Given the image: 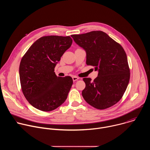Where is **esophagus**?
Here are the masks:
<instances>
[{
	"label": "esophagus",
	"instance_id": "obj_1",
	"mask_svg": "<svg viewBox=\"0 0 150 150\" xmlns=\"http://www.w3.org/2000/svg\"><path fill=\"white\" fill-rule=\"evenodd\" d=\"M79 78H78V77H77L76 76H74L73 77H72V79H73V81H77L78 79H79Z\"/></svg>",
	"mask_w": 150,
	"mask_h": 150
}]
</instances>
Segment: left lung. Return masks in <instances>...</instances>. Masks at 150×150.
<instances>
[{
  "label": "left lung",
  "mask_w": 150,
  "mask_h": 150,
  "mask_svg": "<svg viewBox=\"0 0 150 150\" xmlns=\"http://www.w3.org/2000/svg\"><path fill=\"white\" fill-rule=\"evenodd\" d=\"M71 37L86 51L87 65L98 71V76L92 82L90 78H83V98L96 109L110 108L122 98L129 82L130 69L123 48L101 31Z\"/></svg>",
  "instance_id": "8db88e82"
}]
</instances>
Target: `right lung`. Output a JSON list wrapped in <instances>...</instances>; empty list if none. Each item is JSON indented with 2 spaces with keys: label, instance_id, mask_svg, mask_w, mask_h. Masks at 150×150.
<instances>
[{
  "label": "right lung",
  "instance_id": "obj_1",
  "mask_svg": "<svg viewBox=\"0 0 150 150\" xmlns=\"http://www.w3.org/2000/svg\"><path fill=\"white\" fill-rule=\"evenodd\" d=\"M72 43L70 36H43L36 40L22 57L19 69L21 89L35 108L52 111L67 100L72 78L57 76L54 71L57 62Z\"/></svg>",
  "mask_w": 150,
  "mask_h": 150
}]
</instances>
